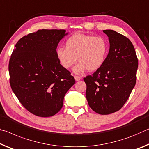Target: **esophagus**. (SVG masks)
<instances>
[{
    "mask_svg": "<svg viewBox=\"0 0 149 149\" xmlns=\"http://www.w3.org/2000/svg\"><path fill=\"white\" fill-rule=\"evenodd\" d=\"M74 79L76 81H79V80H81V77L79 76H74Z\"/></svg>",
    "mask_w": 149,
    "mask_h": 149,
    "instance_id": "1",
    "label": "esophagus"
}]
</instances>
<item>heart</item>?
Returning a JSON list of instances; mask_svg holds the SVG:
<instances>
[{
  "label": "heart",
  "instance_id": "b5f03b06",
  "mask_svg": "<svg viewBox=\"0 0 149 149\" xmlns=\"http://www.w3.org/2000/svg\"><path fill=\"white\" fill-rule=\"evenodd\" d=\"M66 47H60L56 51V55L60 64L69 69L77 62L73 72L80 74L86 70L93 72L100 69L106 61L109 47L104 38L89 34L77 33L68 39Z\"/></svg>",
  "mask_w": 149,
  "mask_h": 149
}]
</instances>
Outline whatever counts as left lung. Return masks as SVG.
<instances>
[{
  "instance_id": "obj_1",
  "label": "left lung",
  "mask_w": 149,
  "mask_h": 149,
  "mask_svg": "<svg viewBox=\"0 0 149 149\" xmlns=\"http://www.w3.org/2000/svg\"><path fill=\"white\" fill-rule=\"evenodd\" d=\"M103 32L109 42L106 61L84 80L89 106L97 113L108 115L119 110L130 97L136 83L138 59L127 38L112 30Z\"/></svg>"
}]
</instances>
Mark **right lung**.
I'll list each match as a JSON object with an SVG mask.
<instances>
[{
  "label": "right lung",
  "instance_id": "1",
  "mask_svg": "<svg viewBox=\"0 0 149 149\" xmlns=\"http://www.w3.org/2000/svg\"><path fill=\"white\" fill-rule=\"evenodd\" d=\"M64 30H39L19 40L10 58V84L27 110L51 117L60 111L65 94L75 83L56 55Z\"/></svg>",
  "mask_w": 149,
  "mask_h": 149
}]
</instances>
